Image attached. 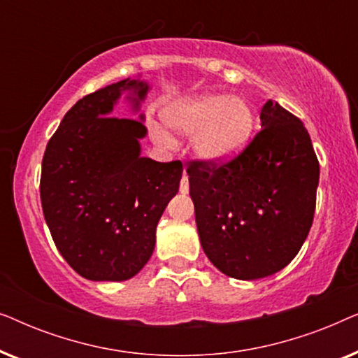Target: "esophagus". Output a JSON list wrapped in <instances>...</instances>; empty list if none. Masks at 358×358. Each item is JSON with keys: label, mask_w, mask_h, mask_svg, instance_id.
I'll return each mask as SVG.
<instances>
[{"label": "esophagus", "mask_w": 358, "mask_h": 358, "mask_svg": "<svg viewBox=\"0 0 358 358\" xmlns=\"http://www.w3.org/2000/svg\"><path fill=\"white\" fill-rule=\"evenodd\" d=\"M179 190H180V194H187L189 192V178H187V174H185V171H184L182 179H180Z\"/></svg>", "instance_id": "1"}]
</instances>
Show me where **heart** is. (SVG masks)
Returning a JSON list of instances; mask_svg holds the SVG:
<instances>
[{
	"label": "heart",
	"instance_id": "obj_1",
	"mask_svg": "<svg viewBox=\"0 0 358 358\" xmlns=\"http://www.w3.org/2000/svg\"><path fill=\"white\" fill-rule=\"evenodd\" d=\"M163 120L180 135H194L192 148L205 163H223L246 148L254 131L251 106L231 94H205L174 101L163 109ZM155 140L174 145L161 127L153 129Z\"/></svg>",
	"mask_w": 358,
	"mask_h": 358
}]
</instances>
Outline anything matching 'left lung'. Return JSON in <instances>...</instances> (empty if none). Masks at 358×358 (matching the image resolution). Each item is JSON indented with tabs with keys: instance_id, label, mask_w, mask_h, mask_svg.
<instances>
[{
	"instance_id": "obj_1",
	"label": "left lung",
	"mask_w": 358,
	"mask_h": 358,
	"mask_svg": "<svg viewBox=\"0 0 358 358\" xmlns=\"http://www.w3.org/2000/svg\"><path fill=\"white\" fill-rule=\"evenodd\" d=\"M261 122V131L231 161H192L187 168L203 252L239 280L268 277L292 262L310 233L320 182L303 122L272 101Z\"/></svg>"
}]
</instances>
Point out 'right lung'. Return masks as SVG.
<instances>
[{
    "mask_svg": "<svg viewBox=\"0 0 358 358\" xmlns=\"http://www.w3.org/2000/svg\"><path fill=\"white\" fill-rule=\"evenodd\" d=\"M125 91L136 112L150 86L127 78L83 97L42 159L41 200L53 243L73 271L94 282L129 280L143 268L182 178L180 161L141 156L143 114L110 115Z\"/></svg>",
    "mask_w": 358,
    "mask_h": 358,
    "instance_id": "right-lung-1",
    "label": "right lung"
}]
</instances>
